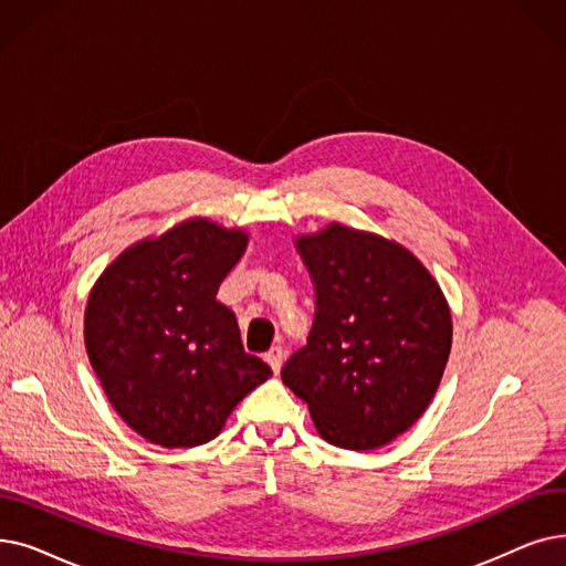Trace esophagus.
<instances>
[{
    "mask_svg": "<svg viewBox=\"0 0 566 566\" xmlns=\"http://www.w3.org/2000/svg\"><path fill=\"white\" fill-rule=\"evenodd\" d=\"M265 360L270 363V367H273V373H280V367L284 363V349L280 347V344H275V347L265 354Z\"/></svg>",
    "mask_w": 566,
    "mask_h": 566,
    "instance_id": "esophagus-1",
    "label": "esophagus"
}]
</instances>
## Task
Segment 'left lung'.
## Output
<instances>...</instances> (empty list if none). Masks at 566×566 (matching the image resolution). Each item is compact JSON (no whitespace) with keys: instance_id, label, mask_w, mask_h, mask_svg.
I'll list each match as a JSON object with an SVG mask.
<instances>
[{"instance_id":"left-lung-1","label":"left lung","mask_w":566,"mask_h":566,"mask_svg":"<svg viewBox=\"0 0 566 566\" xmlns=\"http://www.w3.org/2000/svg\"><path fill=\"white\" fill-rule=\"evenodd\" d=\"M316 307L282 381L326 441L379 449L428 409L451 352V312L423 263L386 238L331 224L298 240Z\"/></svg>"}]
</instances>
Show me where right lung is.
<instances>
[{
    "label": "right lung",
    "mask_w": 566,
    "mask_h": 566,
    "mask_svg": "<svg viewBox=\"0 0 566 566\" xmlns=\"http://www.w3.org/2000/svg\"><path fill=\"white\" fill-rule=\"evenodd\" d=\"M244 248L242 231L189 219L134 244L90 293V363L115 411L153 444H206L273 375L242 349L235 314L217 301Z\"/></svg>",
    "instance_id": "add662e5"
}]
</instances>
